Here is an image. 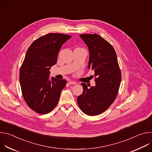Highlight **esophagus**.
<instances>
[{"instance_id":"1","label":"esophagus","mask_w":152,"mask_h":152,"mask_svg":"<svg viewBox=\"0 0 152 152\" xmlns=\"http://www.w3.org/2000/svg\"><path fill=\"white\" fill-rule=\"evenodd\" d=\"M69 83L70 85H76V84H77V82H75V81H69Z\"/></svg>"}]
</instances>
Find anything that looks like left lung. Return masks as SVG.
Masks as SVG:
<instances>
[{
	"mask_svg": "<svg viewBox=\"0 0 152 152\" xmlns=\"http://www.w3.org/2000/svg\"><path fill=\"white\" fill-rule=\"evenodd\" d=\"M80 37L90 52L88 69L94 70L96 86L88 88L82 83L83 93L77 99L85 114L97 115L104 112L114 102L121 80V70L112 45L97 34H81Z\"/></svg>",
	"mask_w": 152,
	"mask_h": 152,
	"instance_id": "obj_1",
	"label": "left lung"
}]
</instances>
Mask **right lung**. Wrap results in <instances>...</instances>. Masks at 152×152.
Wrapping results in <instances>:
<instances>
[{
    "instance_id": "1",
    "label": "right lung",
    "mask_w": 152,
    "mask_h": 152,
    "mask_svg": "<svg viewBox=\"0 0 152 152\" xmlns=\"http://www.w3.org/2000/svg\"><path fill=\"white\" fill-rule=\"evenodd\" d=\"M72 36L50 33L35 39L29 46L20 67L21 93L31 110L40 114L51 112L58 104L66 79H49L50 67L56 63L59 51Z\"/></svg>"
}]
</instances>
